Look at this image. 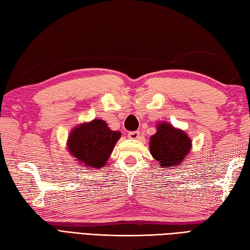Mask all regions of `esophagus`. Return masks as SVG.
I'll return each instance as SVG.
<instances>
[{"mask_svg": "<svg viewBox=\"0 0 250 250\" xmlns=\"http://www.w3.org/2000/svg\"><path fill=\"white\" fill-rule=\"evenodd\" d=\"M129 139L131 140H139L140 139V132L139 131H132L128 133Z\"/></svg>", "mask_w": 250, "mask_h": 250, "instance_id": "34e87169", "label": "esophagus"}]
</instances>
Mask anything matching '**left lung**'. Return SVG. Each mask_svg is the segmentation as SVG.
<instances>
[{"mask_svg": "<svg viewBox=\"0 0 250 250\" xmlns=\"http://www.w3.org/2000/svg\"><path fill=\"white\" fill-rule=\"evenodd\" d=\"M191 146L190 137L183 130L174 128L166 121L157 125V133L150 137L149 142L150 153L159 161L160 169L180 167L189 155Z\"/></svg>", "mask_w": 250, "mask_h": 250, "instance_id": "8db88e82", "label": "left lung"}]
</instances>
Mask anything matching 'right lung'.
<instances>
[{"label": "right lung", "instance_id": "right-lung-1", "mask_svg": "<svg viewBox=\"0 0 250 250\" xmlns=\"http://www.w3.org/2000/svg\"><path fill=\"white\" fill-rule=\"evenodd\" d=\"M120 135V132L110 130L104 120L93 119L72 130L68 135L67 149L83 166L101 168L106 166Z\"/></svg>", "mask_w": 250, "mask_h": 250}]
</instances>
